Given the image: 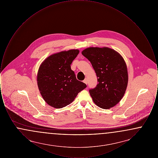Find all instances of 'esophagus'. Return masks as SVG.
<instances>
[{"instance_id":"34e87169","label":"esophagus","mask_w":158,"mask_h":158,"mask_svg":"<svg viewBox=\"0 0 158 158\" xmlns=\"http://www.w3.org/2000/svg\"><path fill=\"white\" fill-rule=\"evenodd\" d=\"M83 82L85 83H86V85L88 84V79H85L84 81H83Z\"/></svg>"}]
</instances>
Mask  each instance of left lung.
Masks as SVG:
<instances>
[{"instance_id": "8db88e82", "label": "left lung", "mask_w": 158, "mask_h": 158, "mask_svg": "<svg viewBox=\"0 0 158 158\" xmlns=\"http://www.w3.org/2000/svg\"><path fill=\"white\" fill-rule=\"evenodd\" d=\"M90 61L98 85L89 89L94 102L103 109L117 105L123 97L127 86V65L120 53L108 47H89L82 52Z\"/></svg>"}]
</instances>
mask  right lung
Instances as JSON below:
<instances>
[{"label":"right lung","mask_w":158,"mask_h":158,"mask_svg":"<svg viewBox=\"0 0 158 158\" xmlns=\"http://www.w3.org/2000/svg\"><path fill=\"white\" fill-rule=\"evenodd\" d=\"M79 53V50L72 49L54 53L41 64L38 70V87L48 105L55 108L64 107L86 87L85 83L77 80L70 67Z\"/></svg>","instance_id":"obj_1"}]
</instances>
